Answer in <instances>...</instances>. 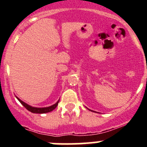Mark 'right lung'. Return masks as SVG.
I'll use <instances>...</instances> for the list:
<instances>
[{"instance_id":"add662e5","label":"right lung","mask_w":147,"mask_h":147,"mask_svg":"<svg viewBox=\"0 0 147 147\" xmlns=\"http://www.w3.org/2000/svg\"><path fill=\"white\" fill-rule=\"evenodd\" d=\"M17 98L19 100V102H20V103H21L22 105L24 106V107H25V108H26L28 111H30V112H32V113H40H40H49V112H51V111H52L53 110H54V109L57 107V106L58 103H59V101H58L57 103L54 104V105H52V106H50V107L38 108V107H31V106H29L28 105L26 104L25 102H23V101H21L20 98H18V97H17Z\"/></svg>"}]
</instances>
